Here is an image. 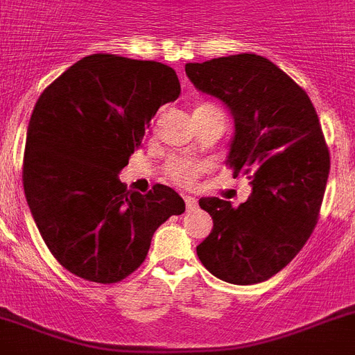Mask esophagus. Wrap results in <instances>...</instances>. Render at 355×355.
<instances>
[{
  "mask_svg": "<svg viewBox=\"0 0 355 355\" xmlns=\"http://www.w3.org/2000/svg\"><path fill=\"white\" fill-rule=\"evenodd\" d=\"M184 205H187V209L194 210L198 207V199L194 196H184Z\"/></svg>",
  "mask_w": 355,
  "mask_h": 355,
  "instance_id": "34e87169",
  "label": "esophagus"
}]
</instances>
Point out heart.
Segmentation results:
<instances>
[{
    "instance_id": "1",
    "label": "heart",
    "mask_w": 355,
    "mask_h": 355,
    "mask_svg": "<svg viewBox=\"0 0 355 355\" xmlns=\"http://www.w3.org/2000/svg\"><path fill=\"white\" fill-rule=\"evenodd\" d=\"M196 112H221L216 105L212 103H203L196 108ZM166 174L172 181L180 184H189L196 180V175L199 174V165L196 161L184 159V157H174L168 161L166 165Z\"/></svg>"
}]
</instances>
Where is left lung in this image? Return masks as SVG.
Instances as JSON below:
<instances>
[{"mask_svg": "<svg viewBox=\"0 0 355 355\" xmlns=\"http://www.w3.org/2000/svg\"><path fill=\"white\" fill-rule=\"evenodd\" d=\"M198 90L234 118L227 163L248 175L252 192L230 201L201 198L214 228L198 245L205 268L234 285L261 283L283 270L318 223L330 156L315 108L300 85L256 54L187 63Z\"/></svg>", "mask_w": 355, "mask_h": 355, "instance_id": "1", "label": "left lung"}]
</instances>
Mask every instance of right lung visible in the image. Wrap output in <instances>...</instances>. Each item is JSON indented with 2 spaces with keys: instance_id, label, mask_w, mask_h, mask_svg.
Returning <instances> with one entry per match:
<instances>
[{
  "instance_id": "1",
  "label": "right lung",
  "mask_w": 355,
  "mask_h": 355,
  "mask_svg": "<svg viewBox=\"0 0 355 355\" xmlns=\"http://www.w3.org/2000/svg\"><path fill=\"white\" fill-rule=\"evenodd\" d=\"M180 92L163 63L92 54L37 99L23 189L43 241L74 276L105 285L125 279L145 261L157 227L184 212L166 184L143 196L119 181L157 108Z\"/></svg>"
}]
</instances>
